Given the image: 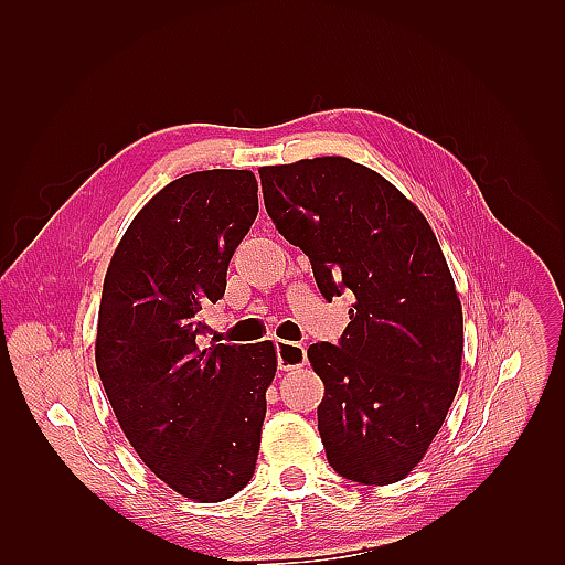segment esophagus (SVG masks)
Returning a JSON list of instances; mask_svg holds the SVG:
<instances>
[{"label":"esophagus","mask_w":565,"mask_h":565,"mask_svg":"<svg viewBox=\"0 0 565 565\" xmlns=\"http://www.w3.org/2000/svg\"><path fill=\"white\" fill-rule=\"evenodd\" d=\"M276 355L280 370H295L306 363V349L295 341H276Z\"/></svg>","instance_id":"esophagus-1"}]
</instances>
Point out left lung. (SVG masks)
<instances>
[{
	"label": "left lung",
	"instance_id": "left-lung-1",
	"mask_svg": "<svg viewBox=\"0 0 565 565\" xmlns=\"http://www.w3.org/2000/svg\"><path fill=\"white\" fill-rule=\"evenodd\" d=\"M264 204L309 256L320 295L355 297L337 344L309 349L324 384L318 431L330 467L363 486L413 471L459 382L461 306L429 221L349 158L259 169Z\"/></svg>",
	"mask_w": 565,
	"mask_h": 565
}]
</instances>
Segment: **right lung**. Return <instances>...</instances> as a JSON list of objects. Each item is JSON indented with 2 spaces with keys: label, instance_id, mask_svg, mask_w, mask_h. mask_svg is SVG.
<instances>
[{
  "label": "right lung",
  "instance_id": "obj_1",
  "mask_svg": "<svg viewBox=\"0 0 565 565\" xmlns=\"http://www.w3.org/2000/svg\"><path fill=\"white\" fill-rule=\"evenodd\" d=\"M247 169L185 174L136 214L106 273L96 367L113 413L158 478L198 502L228 500L256 467L276 349L200 347L202 306L259 212Z\"/></svg>",
  "mask_w": 565,
  "mask_h": 565
}]
</instances>
